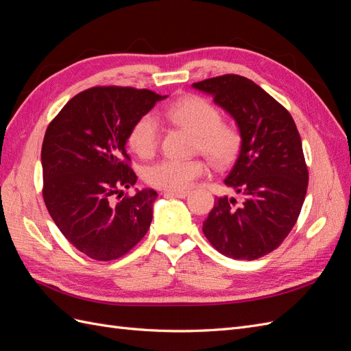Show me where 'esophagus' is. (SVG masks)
Returning <instances> with one entry per match:
<instances>
[{
	"label": "esophagus",
	"mask_w": 351,
	"mask_h": 351,
	"mask_svg": "<svg viewBox=\"0 0 351 351\" xmlns=\"http://www.w3.org/2000/svg\"><path fill=\"white\" fill-rule=\"evenodd\" d=\"M165 196H176L180 199H184L189 195V190H182V192H165Z\"/></svg>",
	"instance_id": "34e87169"
}]
</instances>
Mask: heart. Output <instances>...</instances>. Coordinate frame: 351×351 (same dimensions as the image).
Wrapping results in <instances>:
<instances>
[{
	"instance_id": "obj_1",
	"label": "heart",
	"mask_w": 351,
	"mask_h": 351,
	"mask_svg": "<svg viewBox=\"0 0 351 351\" xmlns=\"http://www.w3.org/2000/svg\"><path fill=\"white\" fill-rule=\"evenodd\" d=\"M169 123L193 132L197 137L196 149L209 158L217 167H226L234 161L241 147V132L236 124L222 121V114L210 101L189 95L162 110ZM159 141V127L154 115L143 114L137 119L127 136L133 152L141 158H151ZM206 173L202 159H161L145 168V182L168 192H182L196 178Z\"/></svg>"
}]
</instances>
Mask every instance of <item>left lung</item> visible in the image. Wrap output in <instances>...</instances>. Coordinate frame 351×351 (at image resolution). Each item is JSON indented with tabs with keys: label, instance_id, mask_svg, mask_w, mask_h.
Segmentation results:
<instances>
[{
	"label": "left lung",
	"instance_id": "left-lung-1",
	"mask_svg": "<svg viewBox=\"0 0 351 351\" xmlns=\"http://www.w3.org/2000/svg\"><path fill=\"white\" fill-rule=\"evenodd\" d=\"M193 88L209 93L241 132L240 154L224 183L243 196V204L217 197L202 231L224 256L259 259L280 246L300 215L309 180L300 134L280 102L239 74Z\"/></svg>",
	"mask_w": 351,
	"mask_h": 351
}]
</instances>
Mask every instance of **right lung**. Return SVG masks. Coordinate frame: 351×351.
<instances>
[{"mask_svg": "<svg viewBox=\"0 0 351 351\" xmlns=\"http://www.w3.org/2000/svg\"><path fill=\"white\" fill-rule=\"evenodd\" d=\"M167 97L147 89L95 86L77 93L45 132L44 202L70 244L95 261L130 252L149 230L156 192L137 190L125 152L133 123Z\"/></svg>", "mask_w": 351, "mask_h": 351, "instance_id": "right-lung-1", "label": "right lung"}]
</instances>
